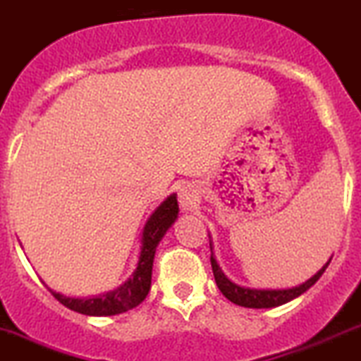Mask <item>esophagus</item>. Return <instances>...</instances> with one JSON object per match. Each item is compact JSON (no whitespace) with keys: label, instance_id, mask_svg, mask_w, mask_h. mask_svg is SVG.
Wrapping results in <instances>:
<instances>
[{"label":"esophagus","instance_id":"obj_1","mask_svg":"<svg viewBox=\"0 0 361 361\" xmlns=\"http://www.w3.org/2000/svg\"><path fill=\"white\" fill-rule=\"evenodd\" d=\"M178 200H180L181 208H183L185 212L192 210V208L197 204V201H200L197 188L190 183L183 185V187H180V190H178Z\"/></svg>","mask_w":361,"mask_h":361}]
</instances>
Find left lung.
Wrapping results in <instances>:
<instances>
[{
    "mask_svg": "<svg viewBox=\"0 0 361 361\" xmlns=\"http://www.w3.org/2000/svg\"><path fill=\"white\" fill-rule=\"evenodd\" d=\"M212 249V242H210ZM212 271H214L215 283H217L219 290L222 292V295L226 299H230L231 302L238 306H244V308H274V306H281L285 302L292 301V299L299 298L301 294H305L310 287H313L317 279L321 278L322 272L326 271V267L329 265L331 258L322 265L321 271H317V274H313L312 278L306 279L302 285H298V287L292 288H247L240 287L237 283H233L231 279H228V276L222 272V269L219 267L217 260L214 257V251H212Z\"/></svg>",
    "mask_w": 361,
    "mask_h": 361,
    "instance_id": "obj_1",
    "label": "left lung"
}]
</instances>
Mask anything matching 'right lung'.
Here are the masks:
<instances>
[{
    "label": "right lung",
    "instance_id": "add662e5",
    "mask_svg": "<svg viewBox=\"0 0 361 361\" xmlns=\"http://www.w3.org/2000/svg\"><path fill=\"white\" fill-rule=\"evenodd\" d=\"M178 200L176 194H171L165 201H161L160 207L149 215V219L144 224L142 238H140V252L139 262L135 267L133 274L110 292H104L99 295H90V298H67V295L53 292L55 299H59L63 306H67L73 312L83 313V315H94V317H109L117 315L128 310L139 306L146 299L147 292L151 288V272H153V260L158 244L164 238L174 221L178 219Z\"/></svg>",
    "mask_w": 361,
    "mask_h": 361
}]
</instances>
